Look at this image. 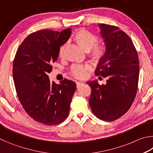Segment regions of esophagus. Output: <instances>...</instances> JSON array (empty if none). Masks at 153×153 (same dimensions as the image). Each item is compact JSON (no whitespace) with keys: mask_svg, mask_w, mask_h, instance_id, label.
Returning <instances> with one entry per match:
<instances>
[{"mask_svg":"<svg viewBox=\"0 0 153 153\" xmlns=\"http://www.w3.org/2000/svg\"><path fill=\"white\" fill-rule=\"evenodd\" d=\"M83 84V82H76V84H77V88H79V86H81V85Z\"/></svg>","mask_w":153,"mask_h":153,"instance_id":"1","label":"esophagus"}]
</instances>
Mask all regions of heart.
I'll return each mask as SVG.
<instances>
[{"instance_id":"b5f03b06","label":"heart","mask_w":153,"mask_h":153,"mask_svg":"<svg viewBox=\"0 0 153 153\" xmlns=\"http://www.w3.org/2000/svg\"><path fill=\"white\" fill-rule=\"evenodd\" d=\"M73 40L83 51L88 53L93 61L98 63L102 60L106 53V46L103 43H97L98 38L94 33L84 29H79L74 33ZM65 45L60 46L59 56H63ZM90 67L87 65H74L71 68V74L76 78H84Z\"/></svg>"}]
</instances>
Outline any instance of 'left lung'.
I'll return each mask as SVG.
<instances>
[{
	"label": "left lung",
	"instance_id": "8db88e82",
	"mask_svg": "<svg viewBox=\"0 0 153 153\" xmlns=\"http://www.w3.org/2000/svg\"><path fill=\"white\" fill-rule=\"evenodd\" d=\"M106 53L98 63L96 76L107 77L106 84L86 82L91 88L89 103L100 120L113 121L123 115L132 105L138 90L139 59L131 38L117 27L100 24Z\"/></svg>",
	"mask_w": 153,
	"mask_h": 153
}]
</instances>
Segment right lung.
<instances>
[{"mask_svg":"<svg viewBox=\"0 0 153 153\" xmlns=\"http://www.w3.org/2000/svg\"><path fill=\"white\" fill-rule=\"evenodd\" d=\"M71 32L67 28L61 32L42 30L30 33L15 56L13 76L19 101L33 120L44 125H56L69 115L76 84L67 79L59 84L51 83L48 74Z\"/></svg>","mask_w":153,"mask_h":153,"instance_id":"add662e5","label":"right lung"}]
</instances>
